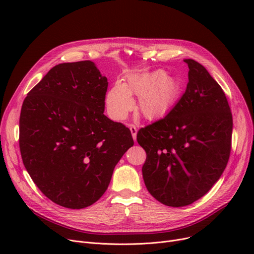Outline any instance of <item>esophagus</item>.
<instances>
[{
    "mask_svg": "<svg viewBox=\"0 0 254 254\" xmlns=\"http://www.w3.org/2000/svg\"><path fill=\"white\" fill-rule=\"evenodd\" d=\"M129 129H130V132H131V136L132 138H134V140L137 139V127L134 126V125H130L129 126Z\"/></svg>",
    "mask_w": 254,
    "mask_h": 254,
    "instance_id": "1",
    "label": "esophagus"
}]
</instances>
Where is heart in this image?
I'll list each match as a JSON object with an SVG mask.
<instances>
[{"label": "heart", "mask_w": 254, "mask_h": 254, "mask_svg": "<svg viewBox=\"0 0 254 254\" xmlns=\"http://www.w3.org/2000/svg\"><path fill=\"white\" fill-rule=\"evenodd\" d=\"M181 95V84L174 76L156 71L151 74H132L125 84L113 85L106 95V107L115 120H123L134 109L131 96L139 97V110L148 120L165 117Z\"/></svg>", "instance_id": "obj_1"}]
</instances>
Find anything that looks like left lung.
Here are the masks:
<instances>
[{
    "label": "left lung",
    "mask_w": 254,
    "mask_h": 254,
    "mask_svg": "<svg viewBox=\"0 0 254 254\" xmlns=\"http://www.w3.org/2000/svg\"><path fill=\"white\" fill-rule=\"evenodd\" d=\"M185 92L164 117L139 129L142 174L150 194L171 207L205 195L228 165L233 116L221 86L193 60Z\"/></svg>",
    "instance_id": "left-lung-1"
}]
</instances>
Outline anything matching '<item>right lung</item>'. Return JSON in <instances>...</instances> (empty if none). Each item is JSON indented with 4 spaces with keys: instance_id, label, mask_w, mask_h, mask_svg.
Listing matches in <instances>:
<instances>
[{
    "instance_id": "obj_1",
    "label": "right lung",
    "mask_w": 254,
    "mask_h": 254,
    "mask_svg": "<svg viewBox=\"0 0 254 254\" xmlns=\"http://www.w3.org/2000/svg\"><path fill=\"white\" fill-rule=\"evenodd\" d=\"M108 81L92 62L57 64L24 99L19 148L34 183L53 203L82 209L108 189L134 145L130 130L106 115Z\"/></svg>"
}]
</instances>
